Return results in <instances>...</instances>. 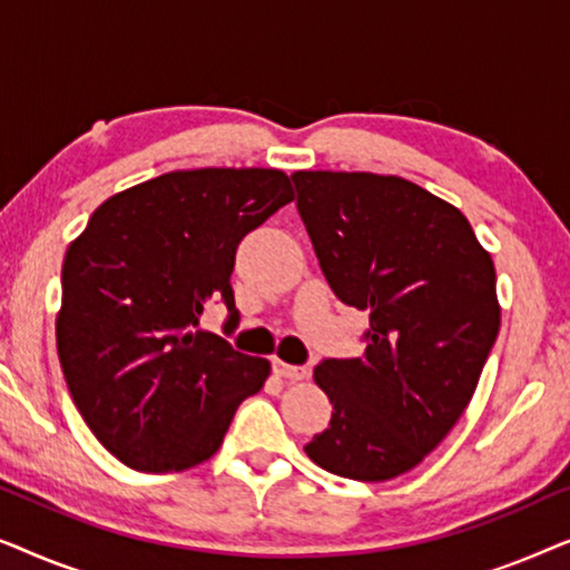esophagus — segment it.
I'll use <instances>...</instances> for the list:
<instances>
[{"label":"esophagus","instance_id":"obj_1","mask_svg":"<svg viewBox=\"0 0 570 570\" xmlns=\"http://www.w3.org/2000/svg\"><path fill=\"white\" fill-rule=\"evenodd\" d=\"M272 371H275L277 376L291 379V381H303V379L308 376V371L303 368V365H291V363H283V361L272 363Z\"/></svg>","mask_w":570,"mask_h":570}]
</instances>
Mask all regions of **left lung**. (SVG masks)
<instances>
[{
  "label": "left lung",
  "instance_id": "obj_1",
  "mask_svg": "<svg viewBox=\"0 0 570 570\" xmlns=\"http://www.w3.org/2000/svg\"><path fill=\"white\" fill-rule=\"evenodd\" d=\"M295 207L332 293L371 314L361 357H324L330 428L306 454L340 478L417 466L462 417L495 345V267L466 217L396 176L293 174Z\"/></svg>",
  "mask_w": 570,
  "mask_h": 570
}]
</instances>
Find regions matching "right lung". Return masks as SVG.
<instances>
[{
  "label": "right lung",
  "mask_w": 570,
  "mask_h": 570,
  "mask_svg": "<svg viewBox=\"0 0 570 570\" xmlns=\"http://www.w3.org/2000/svg\"><path fill=\"white\" fill-rule=\"evenodd\" d=\"M287 202L283 170H176L106 199L67 248L61 371L92 435L131 470L207 462L238 404L264 386V357L197 324L223 303L236 330V248Z\"/></svg>",
  "instance_id": "add662e5"
}]
</instances>
